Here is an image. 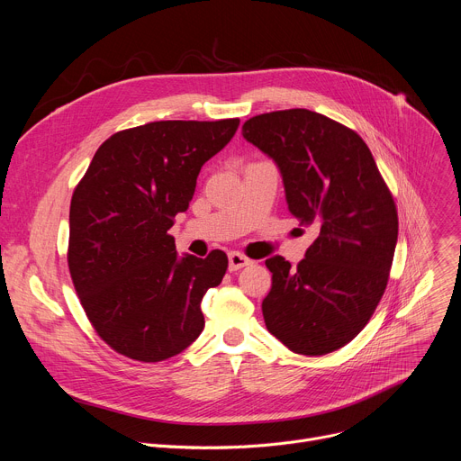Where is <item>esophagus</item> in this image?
<instances>
[{
	"mask_svg": "<svg viewBox=\"0 0 461 461\" xmlns=\"http://www.w3.org/2000/svg\"><path fill=\"white\" fill-rule=\"evenodd\" d=\"M249 262H251V260H249L246 255L239 253V251H231V253L228 255V268H230V272H237V270L248 267Z\"/></svg>",
	"mask_w": 461,
	"mask_h": 461,
	"instance_id": "obj_1",
	"label": "esophagus"
}]
</instances>
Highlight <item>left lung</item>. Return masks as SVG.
<instances>
[{"label":"left lung","mask_w":461,"mask_h":461,"mask_svg":"<svg viewBox=\"0 0 461 461\" xmlns=\"http://www.w3.org/2000/svg\"><path fill=\"white\" fill-rule=\"evenodd\" d=\"M242 137L276 160L290 213L319 235L297 268L267 260L268 332L303 356L350 343L379 304L398 242V210L375 160L350 127L308 109L257 114Z\"/></svg>","instance_id":"obj_1"}]
</instances>
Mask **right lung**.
<instances>
[{"label": "right lung", "instance_id": "add662e5", "mask_svg": "<svg viewBox=\"0 0 461 461\" xmlns=\"http://www.w3.org/2000/svg\"><path fill=\"white\" fill-rule=\"evenodd\" d=\"M239 122L160 120L118 131L75 187L69 272L87 319L114 352L157 363L201 336L203 297L221 285L228 257L213 249L178 258L167 231Z\"/></svg>", "mask_w": 461, "mask_h": 461}]
</instances>
